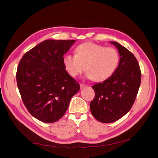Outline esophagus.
I'll list each match as a JSON object with an SVG mask.
<instances>
[{"label":"esophagus","mask_w":158,"mask_h":158,"mask_svg":"<svg viewBox=\"0 0 158 158\" xmlns=\"http://www.w3.org/2000/svg\"><path fill=\"white\" fill-rule=\"evenodd\" d=\"M85 87H87V85L84 84V83H80V88H81V89H83Z\"/></svg>","instance_id":"obj_1"}]
</instances>
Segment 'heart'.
Masks as SVG:
<instances>
[{"label": "heart", "instance_id": "heart-1", "mask_svg": "<svg viewBox=\"0 0 158 158\" xmlns=\"http://www.w3.org/2000/svg\"><path fill=\"white\" fill-rule=\"evenodd\" d=\"M75 51L76 55L66 54L63 58L65 69L72 77L78 76L85 69L87 78L103 81L112 76L118 66L119 54L114 48L85 42Z\"/></svg>", "mask_w": 158, "mask_h": 158}]
</instances>
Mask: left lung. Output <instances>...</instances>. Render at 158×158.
<instances>
[{
  "label": "left lung",
  "mask_w": 158,
  "mask_h": 158,
  "mask_svg": "<svg viewBox=\"0 0 158 158\" xmlns=\"http://www.w3.org/2000/svg\"><path fill=\"white\" fill-rule=\"evenodd\" d=\"M118 51V66L112 77L92 86L95 97L89 107L98 121L115 122L127 113L134 103L141 82V72L136 58L124 46L110 42Z\"/></svg>",
  "instance_id": "8db88e82"
}]
</instances>
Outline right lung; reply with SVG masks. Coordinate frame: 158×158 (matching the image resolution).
I'll list each match as a JSON object with an SVG mask.
<instances>
[{"label":"right lung","instance_id":"obj_1","mask_svg":"<svg viewBox=\"0 0 158 158\" xmlns=\"http://www.w3.org/2000/svg\"><path fill=\"white\" fill-rule=\"evenodd\" d=\"M75 40H47L26 52L16 73L24 106L35 118L51 123L62 117L79 84L69 75L64 55Z\"/></svg>","mask_w":158,"mask_h":158}]
</instances>
